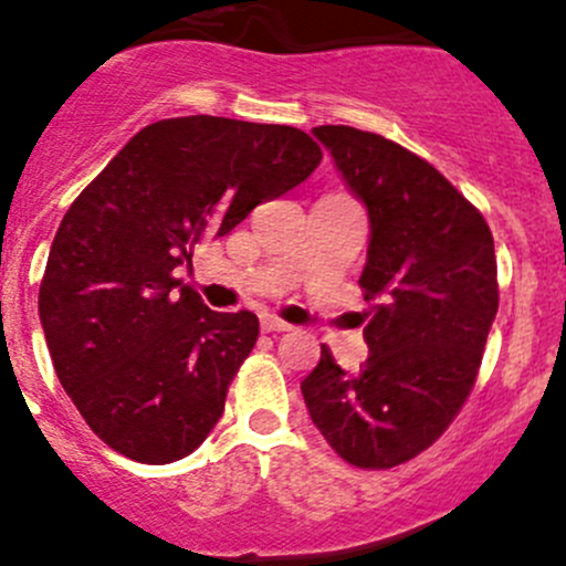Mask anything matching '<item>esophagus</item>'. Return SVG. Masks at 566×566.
Returning <instances> with one entry per match:
<instances>
[{"label":"esophagus","mask_w":566,"mask_h":566,"mask_svg":"<svg viewBox=\"0 0 566 566\" xmlns=\"http://www.w3.org/2000/svg\"><path fill=\"white\" fill-rule=\"evenodd\" d=\"M260 328H263L265 333H273V331H290L293 325L284 323V319H279V317H273V314H263V317H260Z\"/></svg>","instance_id":"34e87169"}]
</instances>
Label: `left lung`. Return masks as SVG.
<instances>
[{"mask_svg":"<svg viewBox=\"0 0 566 566\" xmlns=\"http://www.w3.org/2000/svg\"><path fill=\"white\" fill-rule=\"evenodd\" d=\"M368 213L360 273L368 358L344 371L319 353L301 382L312 423L344 461L390 469L431 448L467 401L499 308L483 213L426 159L382 135L314 127Z\"/></svg>","mask_w":566,"mask_h":566,"instance_id":"1","label":"left lung"}]
</instances>
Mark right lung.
Wrapping results in <instances>:
<instances>
[{"label": "right lung", "mask_w": 566, "mask_h": 566, "mask_svg": "<svg viewBox=\"0 0 566 566\" xmlns=\"http://www.w3.org/2000/svg\"><path fill=\"white\" fill-rule=\"evenodd\" d=\"M323 151L284 124L184 116L143 127L59 224L40 284L53 368L116 453L174 463L224 412L252 312H211L176 271L192 249L312 176Z\"/></svg>", "instance_id": "obj_1"}]
</instances>
